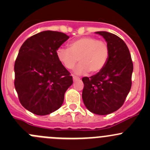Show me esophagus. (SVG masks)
Segmentation results:
<instances>
[{"label": "esophagus", "mask_w": 150, "mask_h": 150, "mask_svg": "<svg viewBox=\"0 0 150 150\" xmlns=\"http://www.w3.org/2000/svg\"><path fill=\"white\" fill-rule=\"evenodd\" d=\"M72 78H73V81H76V80H79L80 79L79 77L75 76V75H73V76H72Z\"/></svg>", "instance_id": "1"}]
</instances>
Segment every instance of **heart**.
Instances as JSON below:
<instances>
[{"label": "heart", "instance_id": "heart-1", "mask_svg": "<svg viewBox=\"0 0 150 150\" xmlns=\"http://www.w3.org/2000/svg\"><path fill=\"white\" fill-rule=\"evenodd\" d=\"M110 57V46L104 40L91 36H84L70 42L68 48L60 47L57 57L64 67L71 69L78 61L81 62L75 72L84 74L98 73L107 64Z\"/></svg>", "mask_w": 150, "mask_h": 150}]
</instances>
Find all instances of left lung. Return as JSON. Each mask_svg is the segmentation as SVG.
Here are the masks:
<instances>
[{"label":"left lung","mask_w":150,"mask_h":150,"mask_svg":"<svg viewBox=\"0 0 150 150\" xmlns=\"http://www.w3.org/2000/svg\"><path fill=\"white\" fill-rule=\"evenodd\" d=\"M110 46V57L102 71L82 78V98L86 108L100 115L115 112L122 107L131 88L133 66L130 51L125 42L112 33L101 31Z\"/></svg>","instance_id":"left-lung-1"}]
</instances>
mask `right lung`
I'll list each match as a JSON object with an SVG mask.
<instances>
[{"instance_id":"right-lung-1","label":"right lung","mask_w":150,"mask_h":150,"mask_svg":"<svg viewBox=\"0 0 150 150\" xmlns=\"http://www.w3.org/2000/svg\"><path fill=\"white\" fill-rule=\"evenodd\" d=\"M57 31H43L27 39L14 64V86L25 109L38 115L58 110L72 77L57 57V51L69 38Z\"/></svg>"}]
</instances>
